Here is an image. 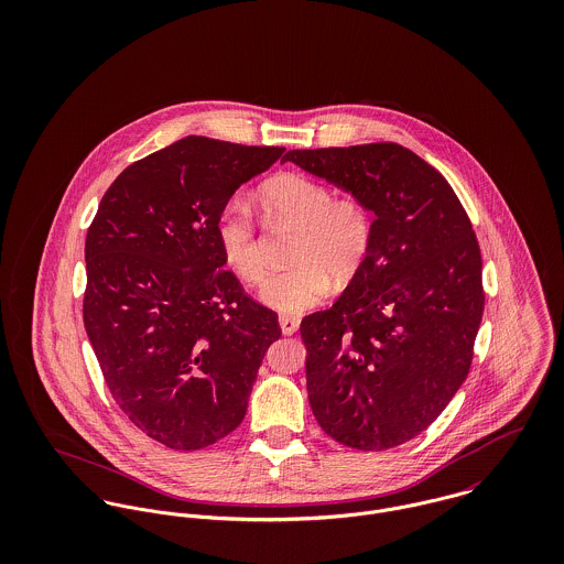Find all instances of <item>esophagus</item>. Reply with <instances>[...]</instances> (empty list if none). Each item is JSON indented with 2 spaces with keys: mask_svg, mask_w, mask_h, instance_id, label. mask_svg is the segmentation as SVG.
<instances>
[{
  "mask_svg": "<svg viewBox=\"0 0 564 564\" xmlns=\"http://www.w3.org/2000/svg\"><path fill=\"white\" fill-rule=\"evenodd\" d=\"M280 327L284 334H295L300 329V319L297 317H289V315H280Z\"/></svg>",
  "mask_w": 564,
  "mask_h": 564,
  "instance_id": "34e87169",
  "label": "esophagus"
}]
</instances>
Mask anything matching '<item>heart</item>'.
Wrapping results in <instances>:
<instances>
[{"label":"heart","mask_w":564,"mask_h":564,"mask_svg":"<svg viewBox=\"0 0 564 564\" xmlns=\"http://www.w3.org/2000/svg\"><path fill=\"white\" fill-rule=\"evenodd\" d=\"M260 204L275 219L300 230L291 260L295 267L271 273L260 286V300L284 315L317 306L332 289V278L345 282L369 256L373 221L356 197L334 199L327 184L302 173H284L258 191ZM217 242L226 264L242 282L264 275V258L249 208L232 199L217 217Z\"/></svg>","instance_id":"1"}]
</instances>
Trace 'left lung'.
Masks as SVG:
<instances>
[{
    "label": "left lung",
    "instance_id": "left-lung-1",
    "mask_svg": "<svg viewBox=\"0 0 564 564\" xmlns=\"http://www.w3.org/2000/svg\"><path fill=\"white\" fill-rule=\"evenodd\" d=\"M284 161L373 213L367 260L332 308L300 325L313 414L351 449L398 447L469 373L484 311L476 232L447 180L398 143L293 150Z\"/></svg>",
    "mask_w": 564,
    "mask_h": 564
}]
</instances>
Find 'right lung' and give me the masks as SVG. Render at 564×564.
<instances>
[{"label": "right lung", "mask_w": 564, "mask_h": 564, "mask_svg": "<svg viewBox=\"0 0 564 564\" xmlns=\"http://www.w3.org/2000/svg\"><path fill=\"white\" fill-rule=\"evenodd\" d=\"M284 148L186 137L130 164L88 228L84 327L126 416L180 452L241 425L278 315L226 271L217 217Z\"/></svg>", "instance_id": "obj_1"}]
</instances>
